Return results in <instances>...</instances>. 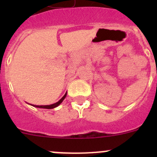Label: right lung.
I'll return each instance as SVG.
<instances>
[{
	"instance_id": "right-lung-1",
	"label": "right lung",
	"mask_w": 157,
	"mask_h": 157,
	"mask_svg": "<svg viewBox=\"0 0 157 157\" xmlns=\"http://www.w3.org/2000/svg\"><path fill=\"white\" fill-rule=\"evenodd\" d=\"M66 96H67V93L64 94V96H63V98H62L61 99L58 101V102H56V103H55V104H52V105H33V106L37 107V108H41V109H54V108L57 107L59 104H61V102L63 101V99L66 98Z\"/></svg>"
}]
</instances>
